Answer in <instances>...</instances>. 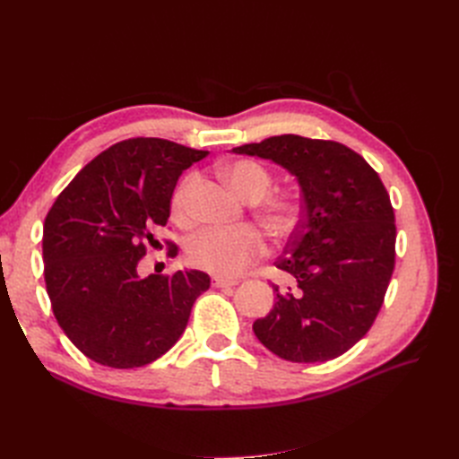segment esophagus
Here are the masks:
<instances>
[{
	"mask_svg": "<svg viewBox=\"0 0 459 459\" xmlns=\"http://www.w3.org/2000/svg\"><path fill=\"white\" fill-rule=\"evenodd\" d=\"M212 285H214V287H220V289H228V287L238 285V281H235V280H228V277L216 275V277H212Z\"/></svg>",
	"mask_w": 459,
	"mask_h": 459,
	"instance_id": "esophagus-1",
	"label": "esophagus"
}]
</instances>
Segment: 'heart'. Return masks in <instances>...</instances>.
<instances>
[{"label": "heart", "mask_w": 459, "mask_h": 459, "mask_svg": "<svg viewBox=\"0 0 459 459\" xmlns=\"http://www.w3.org/2000/svg\"><path fill=\"white\" fill-rule=\"evenodd\" d=\"M226 182L245 201H258L256 218L273 238L283 239L295 231L300 216L299 201L290 195H267L272 187V176L255 160H235L221 169ZM195 186V176H187L172 195V214L178 220L187 216L189 193ZM266 253V241L253 226H243L233 231L206 228L197 231L186 243V256L191 266L218 275L239 273L248 264Z\"/></svg>", "instance_id": "heart-1"}]
</instances>
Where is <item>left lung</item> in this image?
Returning a JSON list of instances; mask_svg holds the SVG:
<instances>
[{
  "label": "left lung",
  "instance_id": "obj_1",
  "mask_svg": "<svg viewBox=\"0 0 459 459\" xmlns=\"http://www.w3.org/2000/svg\"><path fill=\"white\" fill-rule=\"evenodd\" d=\"M231 151L281 164L302 195L300 224L275 262L295 285H273L275 304L255 335L289 362L344 354L373 325L394 270V211L381 178L346 145L295 134Z\"/></svg>",
  "mask_w": 459,
  "mask_h": 459
}]
</instances>
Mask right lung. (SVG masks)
<instances>
[{"label": "right lung", "instance_id": "right-lung-1", "mask_svg": "<svg viewBox=\"0 0 459 459\" xmlns=\"http://www.w3.org/2000/svg\"><path fill=\"white\" fill-rule=\"evenodd\" d=\"M208 155L160 137H132L100 152L53 203L44 224V277L55 319L93 362L130 369L155 362L182 337L199 270L142 280L137 264L166 226L178 178ZM169 255L176 256L172 241Z\"/></svg>", "mask_w": 459, "mask_h": 459}]
</instances>
